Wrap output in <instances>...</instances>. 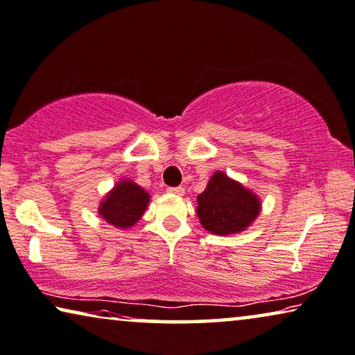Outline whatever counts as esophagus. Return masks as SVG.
I'll return each instance as SVG.
<instances>
[{"instance_id": "obj_1", "label": "esophagus", "mask_w": 355, "mask_h": 355, "mask_svg": "<svg viewBox=\"0 0 355 355\" xmlns=\"http://www.w3.org/2000/svg\"><path fill=\"white\" fill-rule=\"evenodd\" d=\"M168 192L173 195H184V187H168Z\"/></svg>"}]
</instances>
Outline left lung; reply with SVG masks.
I'll use <instances>...</instances> for the list:
<instances>
[{
  "label": "left lung",
  "instance_id": "1",
  "mask_svg": "<svg viewBox=\"0 0 355 355\" xmlns=\"http://www.w3.org/2000/svg\"><path fill=\"white\" fill-rule=\"evenodd\" d=\"M197 214L207 230L218 235L237 234L258 218V197L218 171L197 198Z\"/></svg>",
  "mask_w": 355,
  "mask_h": 355
}]
</instances>
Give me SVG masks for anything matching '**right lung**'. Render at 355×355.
<instances>
[{"mask_svg": "<svg viewBox=\"0 0 355 355\" xmlns=\"http://www.w3.org/2000/svg\"><path fill=\"white\" fill-rule=\"evenodd\" d=\"M148 198V193L137 184L131 181L118 182L102 202L99 214L116 227H131L146 211Z\"/></svg>", "mask_w": 355, "mask_h": 355, "instance_id": "add662e5", "label": "right lung"}]
</instances>
